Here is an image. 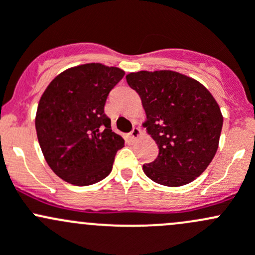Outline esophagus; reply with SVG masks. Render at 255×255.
I'll use <instances>...</instances> for the list:
<instances>
[{
  "mask_svg": "<svg viewBox=\"0 0 255 255\" xmlns=\"http://www.w3.org/2000/svg\"><path fill=\"white\" fill-rule=\"evenodd\" d=\"M141 136V130L138 128H133L132 131L130 132V138L132 141H136Z\"/></svg>",
  "mask_w": 255,
  "mask_h": 255,
  "instance_id": "obj_1",
  "label": "esophagus"
}]
</instances>
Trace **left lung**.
I'll list each match as a JSON object with an SVG mask.
<instances>
[{
	"label": "left lung",
	"instance_id": "8db88e82",
	"mask_svg": "<svg viewBox=\"0 0 255 255\" xmlns=\"http://www.w3.org/2000/svg\"><path fill=\"white\" fill-rule=\"evenodd\" d=\"M127 81L140 96L143 127L159 148L157 158L143 164L145 174L173 188L195 180L215 157L224 124L212 94L194 78L169 70L131 72Z\"/></svg>",
	"mask_w": 255,
	"mask_h": 255
}]
</instances>
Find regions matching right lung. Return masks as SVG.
<instances>
[{
    "label": "right lung",
    "mask_w": 255,
    "mask_h": 255,
    "mask_svg": "<svg viewBox=\"0 0 255 255\" xmlns=\"http://www.w3.org/2000/svg\"><path fill=\"white\" fill-rule=\"evenodd\" d=\"M124 75L118 67L85 64L65 70L44 91L36 136L46 163L65 182L91 185L112 172L124 138L112 130L104 106Z\"/></svg>",
    "instance_id": "add662e5"
}]
</instances>
